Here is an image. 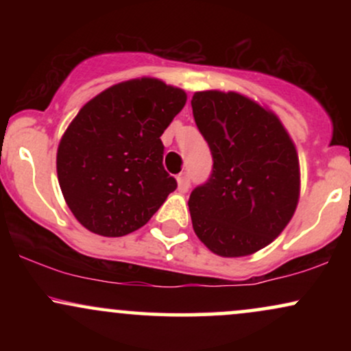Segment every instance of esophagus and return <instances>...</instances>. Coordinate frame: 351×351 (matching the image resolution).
Returning a JSON list of instances; mask_svg holds the SVG:
<instances>
[{"instance_id":"obj_1","label":"esophagus","mask_w":351,"mask_h":351,"mask_svg":"<svg viewBox=\"0 0 351 351\" xmlns=\"http://www.w3.org/2000/svg\"><path fill=\"white\" fill-rule=\"evenodd\" d=\"M176 181H178V189L180 193H186L189 189V175L186 171L180 173L178 176H176Z\"/></svg>"}]
</instances>
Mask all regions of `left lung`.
<instances>
[{
	"label": "left lung",
	"mask_w": 351,
	"mask_h": 351,
	"mask_svg": "<svg viewBox=\"0 0 351 351\" xmlns=\"http://www.w3.org/2000/svg\"><path fill=\"white\" fill-rule=\"evenodd\" d=\"M191 107L213 155L211 176L189 195L193 229L217 256H251L295 213V145L279 117L239 92H195Z\"/></svg>",
	"instance_id": "1"
}]
</instances>
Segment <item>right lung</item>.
<instances>
[{"mask_svg": "<svg viewBox=\"0 0 351 351\" xmlns=\"http://www.w3.org/2000/svg\"><path fill=\"white\" fill-rule=\"evenodd\" d=\"M186 104L183 88L155 77L125 80L90 99L58 147L60 191L90 232L120 237L150 221L176 180L160 136Z\"/></svg>", "mask_w": 351, "mask_h": 351, "instance_id": "add662e5", "label": "right lung"}]
</instances>
